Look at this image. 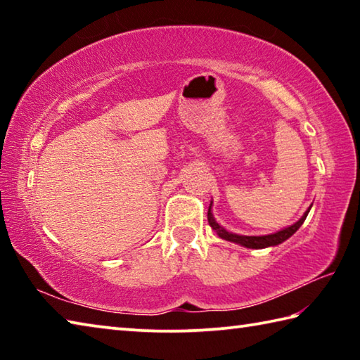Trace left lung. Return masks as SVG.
Returning <instances> with one entry per match:
<instances>
[{
  "mask_svg": "<svg viewBox=\"0 0 360 360\" xmlns=\"http://www.w3.org/2000/svg\"><path fill=\"white\" fill-rule=\"evenodd\" d=\"M309 210H311V206H309L308 211L302 216L300 221L295 222L294 225H290V227L284 229V230H279V231H276V233H273V235H265V236H243V235L230 233V231L222 229L221 225H219L214 221V217H212V214H211V206H210V210H208V222H210V225L212 227V230H216V233L221 236L222 240L238 243V245L246 246V248H251V249H264V248H268V246H276V245H279V243H283V241H285L288 238H290V236L294 235L295 231L302 227V224L304 222V219H307Z\"/></svg>",
  "mask_w": 360,
  "mask_h": 360,
  "instance_id": "8db88e82",
  "label": "left lung"
}]
</instances>
